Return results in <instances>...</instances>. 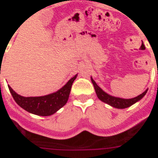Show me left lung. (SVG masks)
I'll list each match as a JSON object with an SVG mask.
<instances>
[{
    "instance_id": "left-lung-1",
    "label": "left lung",
    "mask_w": 158,
    "mask_h": 158,
    "mask_svg": "<svg viewBox=\"0 0 158 158\" xmlns=\"http://www.w3.org/2000/svg\"><path fill=\"white\" fill-rule=\"evenodd\" d=\"M91 80L93 84H94V89H95V92H96L98 98L102 102L107 103L108 105L111 106L113 107L118 108V109H124V108H127L129 107V106H132L133 104H135V102H137L139 101L140 99H142L144 97L145 94H147L148 92L147 89V90H145L142 94H140L139 96L135 97L134 98H116V97L110 96V95L107 94L96 84V82L94 81V79H93V78H91Z\"/></svg>"
}]
</instances>
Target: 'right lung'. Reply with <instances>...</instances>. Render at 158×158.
Segmentation results:
<instances>
[{
    "label": "right lung",
    "instance_id": "add662e5",
    "mask_svg": "<svg viewBox=\"0 0 158 158\" xmlns=\"http://www.w3.org/2000/svg\"><path fill=\"white\" fill-rule=\"evenodd\" d=\"M76 77L77 74L69 79L65 85H64L61 89L56 93L42 97L25 98L16 94L11 89L10 86L8 85V87L14 100L19 106L34 115L48 116L56 113L59 109L66 104L72 84L74 79H76Z\"/></svg>",
    "mask_w": 158,
    "mask_h": 158
}]
</instances>
